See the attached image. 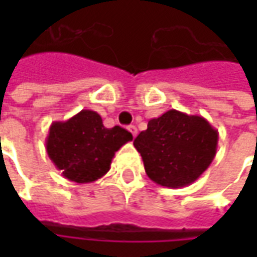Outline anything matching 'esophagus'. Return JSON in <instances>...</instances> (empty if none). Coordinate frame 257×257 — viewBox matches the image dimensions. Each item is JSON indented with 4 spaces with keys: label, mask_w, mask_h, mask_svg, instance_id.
I'll return each instance as SVG.
<instances>
[{
    "label": "esophagus",
    "mask_w": 257,
    "mask_h": 257,
    "mask_svg": "<svg viewBox=\"0 0 257 257\" xmlns=\"http://www.w3.org/2000/svg\"><path fill=\"white\" fill-rule=\"evenodd\" d=\"M128 132L133 134V137L137 136V127L136 125H128Z\"/></svg>",
    "instance_id": "34e87169"
}]
</instances>
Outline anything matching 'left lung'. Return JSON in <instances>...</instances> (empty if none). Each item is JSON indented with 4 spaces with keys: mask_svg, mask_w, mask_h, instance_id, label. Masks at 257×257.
<instances>
[{
    "mask_svg": "<svg viewBox=\"0 0 257 257\" xmlns=\"http://www.w3.org/2000/svg\"><path fill=\"white\" fill-rule=\"evenodd\" d=\"M219 133L202 115L169 110L152 118L134 147L154 183L177 189L196 182L213 162Z\"/></svg>",
    "mask_w": 257,
    "mask_h": 257,
    "instance_id": "obj_1",
    "label": "left lung"
}]
</instances>
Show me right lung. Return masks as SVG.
<instances>
[{
    "instance_id": "obj_1",
    "label": "right lung",
    "mask_w": 257,
    "mask_h": 257,
    "mask_svg": "<svg viewBox=\"0 0 257 257\" xmlns=\"http://www.w3.org/2000/svg\"><path fill=\"white\" fill-rule=\"evenodd\" d=\"M133 136L120 125L104 127L100 114L81 110L67 121H54L45 140L48 157L65 179L91 183L110 170L117 150Z\"/></svg>"
}]
</instances>
